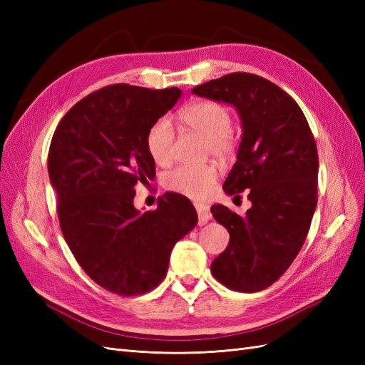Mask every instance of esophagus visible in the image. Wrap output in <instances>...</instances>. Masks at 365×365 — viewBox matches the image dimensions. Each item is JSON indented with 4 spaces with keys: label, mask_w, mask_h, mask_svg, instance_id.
<instances>
[{
    "label": "esophagus",
    "mask_w": 365,
    "mask_h": 365,
    "mask_svg": "<svg viewBox=\"0 0 365 365\" xmlns=\"http://www.w3.org/2000/svg\"><path fill=\"white\" fill-rule=\"evenodd\" d=\"M196 212H197V219H200V225L207 224L210 219H212V212H210V208L204 204H196Z\"/></svg>",
    "instance_id": "34e87169"
}]
</instances>
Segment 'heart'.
Returning a JSON list of instances; mask_svg holds the SVG:
<instances>
[{
    "label": "heart",
    "mask_w": 365,
    "mask_h": 365,
    "mask_svg": "<svg viewBox=\"0 0 365 365\" xmlns=\"http://www.w3.org/2000/svg\"><path fill=\"white\" fill-rule=\"evenodd\" d=\"M181 123L204 138V155L227 161L237 150V137L231 129L230 109L215 101H200L182 108L178 114ZM175 132L168 118L153 121L146 134V149L150 158L165 165L173 157ZM217 169L212 163L200 165H178L164 176V187L192 200H205L213 193Z\"/></svg>",
    "instance_id": "obj_1"
}]
</instances>
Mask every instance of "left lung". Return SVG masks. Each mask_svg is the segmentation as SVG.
<instances>
[{
  "mask_svg": "<svg viewBox=\"0 0 365 365\" xmlns=\"http://www.w3.org/2000/svg\"><path fill=\"white\" fill-rule=\"evenodd\" d=\"M192 93L237 109L244 135L224 190L237 195L248 189L252 204L245 217L224 205L212 207L230 233L212 274L233 291L267 289L291 267L312 222L318 201L314 134L294 98L257 74L231 73Z\"/></svg>",
  "mask_w": 365,
  "mask_h": 365,
  "instance_id": "left-lung-1",
  "label": "left lung"
}]
</instances>
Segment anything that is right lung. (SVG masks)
Wrapping results in <instances>:
<instances>
[{
    "mask_svg": "<svg viewBox=\"0 0 365 365\" xmlns=\"http://www.w3.org/2000/svg\"><path fill=\"white\" fill-rule=\"evenodd\" d=\"M181 94L109 85L77 102L53 134L48 175L62 235L82 269L109 292L155 289L172 248L197 224L195 207L178 193H164L157 210L134 207V185L155 176L148 129Z\"/></svg>",
    "mask_w": 365,
    "mask_h": 365,
    "instance_id": "add662e5",
    "label": "right lung"
}]
</instances>
